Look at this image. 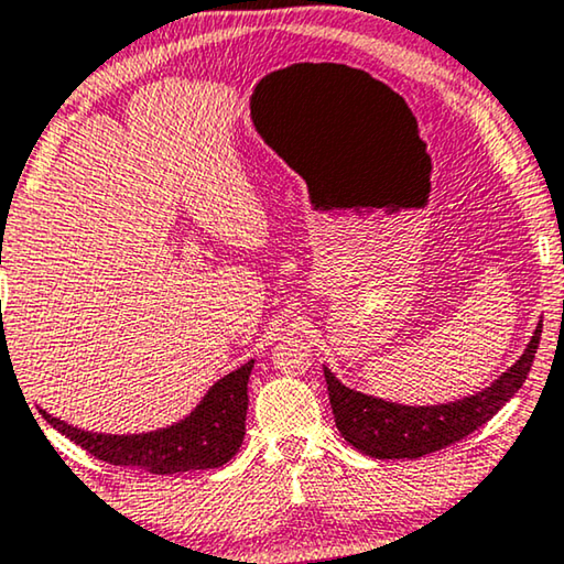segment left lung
Instances as JSON below:
<instances>
[{
  "label": "left lung",
  "instance_id": "obj_1",
  "mask_svg": "<svg viewBox=\"0 0 564 564\" xmlns=\"http://www.w3.org/2000/svg\"><path fill=\"white\" fill-rule=\"evenodd\" d=\"M539 337L542 324H536L534 337L521 358L494 386L442 406H401L372 399L343 386L332 370L324 368L337 430L355 449L376 459H416L449 447L494 419L503 403L513 399L534 362Z\"/></svg>",
  "mask_w": 564,
  "mask_h": 564
}]
</instances>
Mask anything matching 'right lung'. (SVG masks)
<instances>
[{
  "label": "right lung",
  "instance_id": "obj_1",
  "mask_svg": "<svg viewBox=\"0 0 564 564\" xmlns=\"http://www.w3.org/2000/svg\"><path fill=\"white\" fill-rule=\"evenodd\" d=\"M250 370L252 360L217 380L184 422L148 434H94L61 422L43 409L41 414L53 430L109 465L140 467L153 475L209 470L229 463L240 449L248 416Z\"/></svg>",
  "mask_w": 564,
  "mask_h": 564
}]
</instances>
